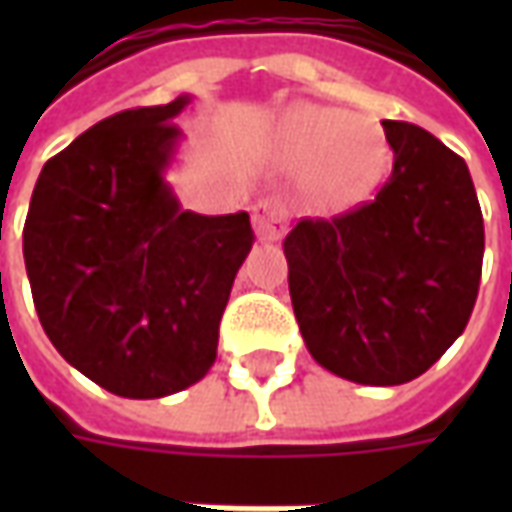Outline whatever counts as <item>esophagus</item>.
Here are the masks:
<instances>
[{"mask_svg": "<svg viewBox=\"0 0 512 512\" xmlns=\"http://www.w3.org/2000/svg\"><path fill=\"white\" fill-rule=\"evenodd\" d=\"M252 219H255V230L260 241H279L282 233H285V213H282L279 202H257L252 208Z\"/></svg>", "mask_w": 512, "mask_h": 512, "instance_id": "esophagus-1", "label": "esophagus"}]
</instances>
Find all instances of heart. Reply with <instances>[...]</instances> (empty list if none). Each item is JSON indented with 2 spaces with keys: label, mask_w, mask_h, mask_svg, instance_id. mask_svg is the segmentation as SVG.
I'll list each match as a JSON object with an SVG mask.
<instances>
[{
  "label": "heart",
  "mask_w": 512,
  "mask_h": 512,
  "mask_svg": "<svg viewBox=\"0 0 512 512\" xmlns=\"http://www.w3.org/2000/svg\"><path fill=\"white\" fill-rule=\"evenodd\" d=\"M282 147L293 161L310 159L304 186L326 205H348L365 197L384 167V142L362 117L323 106H299L282 123Z\"/></svg>",
  "instance_id": "b5f03b06"
}]
</instances>
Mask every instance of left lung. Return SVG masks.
I'll return each instance as SVG.
<instances>
[{
	"mask_svg": "<svg viewBox=\"0 0 512 512\" xmlns=\"http://www.w3.org/2000/svg\"><path fill=\"white\" fill-rule=\"evenodd\" d=\"M381 126L395 161L376 200L301 219L282 246L312 359L356 384L397 386L466 329L485 230L466 161L414 123Z\"/></svg>",
	"mask_w": 512,
	"mask_h": 512,
	"instance_id": "8db88e82",
	"label": "left lung"
}]
</instances>
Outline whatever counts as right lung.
I'll return each instance as SVG.
<instances>
[{"label":"right lung","instance_id":"right-lung-1","mask_svg":"<svg viewBox=\"0 0 512 512\" xmlns=\"http://www.w3.org/2000/svg\"><path fill=\"white\" fill-rule=\"evenodd\" d=\"M172 104L106 117L40 172L24 263L40 326L106 392L175 395L216 362L219 321L255 244L249 213L180 208L164 180L180 128Z\"/></svg>","mask_w":512,"mask_h":512}]
</instances>
